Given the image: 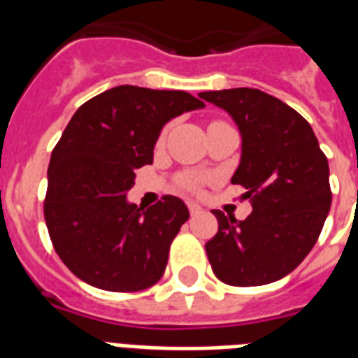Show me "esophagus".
Wrapping results in <instances>:
<instances>
[{"label":"esophagus","instance_id":"34e87169","mask_svg":"<svg viewBox=\"0 0 358 358\" xmlns=\"http://www.w3.org/2000/svg\"><path fill=\"white\" fill-rule=\"evenodd\" d=\"M187 208H189V213L195 217V215H201L202 213V208L199 206V204H195V202H187Z\"/></svg>","mask_w":358,"mask_h":358}]
</instances>
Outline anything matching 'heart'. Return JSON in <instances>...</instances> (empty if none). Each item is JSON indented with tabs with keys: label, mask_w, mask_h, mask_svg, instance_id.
<instances>
[{
	"label": "heart",
	"mask_w": 358,
	"mask_h": 358,
	"mask_svg": "<svg viewBox=\"0 0 358 358\" xmlns=\"http://www.w3.org/2000/svg\"><path fill=\"white\" fill-rule=\"evenodd\" d=\"M163 137H165V131L162 134L159 141H163ZM180 185H182L184 189L196 193V191L202 187V178L199 176V174H184V176L180 178Z\"/></svg>",
	"instance_id": "1"
}]
</instances>
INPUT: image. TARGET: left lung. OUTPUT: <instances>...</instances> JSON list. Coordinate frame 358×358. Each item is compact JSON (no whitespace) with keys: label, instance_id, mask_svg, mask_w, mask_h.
Returning a JSON list of instances; mask_svg holds the SVG:
<instances>
[{"label":"left lung","instance_id":"1","mask_svg":"<svg viewBox=\"0 0 358 358\" xmlns=\"http://www.w3.org/2000/svg\"><path fill=\"white\" fill-rule=\"evenodd\" d=\"M199 96L224 109L241 134L232 184L252 204L238 221L213 210L219 230L206 243L215 277L230 286H262L292 273L316 245L331 210L329 162L310 124L278 98L239 87Z\"/></svg>","mask_w":358,"mask_h":358}]
</instances>
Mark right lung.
I'll return each mask as SVG.
<instances>
[{
  "instance_id": "obj_1",
  "label": "right lung",
  "mask_w": 358,
  "mask_h": 358,
  "mask_svg": "<svg viewBox=\"0 0 358 358\" xmlns=\"http://www.w3.org/2000/svg\"><path fill=\"white\" fill-rule=\"evenodd\" d=\"M204 108L184 91L119 85L85 102L55 145L48 167L44 219L55 252L83 282L108 292L154 286L189 210L165 195L150 208L129 204L135 169L174 117Z\"/></svg>"
}]
</instances>
